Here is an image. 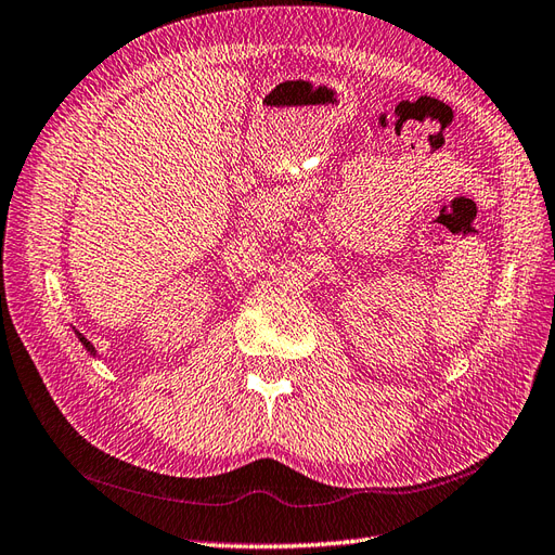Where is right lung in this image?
Segmentation results:
<instances>
[{
    "mask_svg": "<svg viewBox=\"0 0 555 555\" xmlns=\"http://www.w3.org/2000/svg\"><path fill=\"white\" fill-rule=\"evenodd\" d=\"M79 341H82V344L87 346V350H91V353H93V346H91V344L85 339V336H79Z\"/></svg>",
    "mask_w": 555,
    "mask_h": 555,
    "instance_id": "1",
    "label": "right lung"
}]
</instances>
